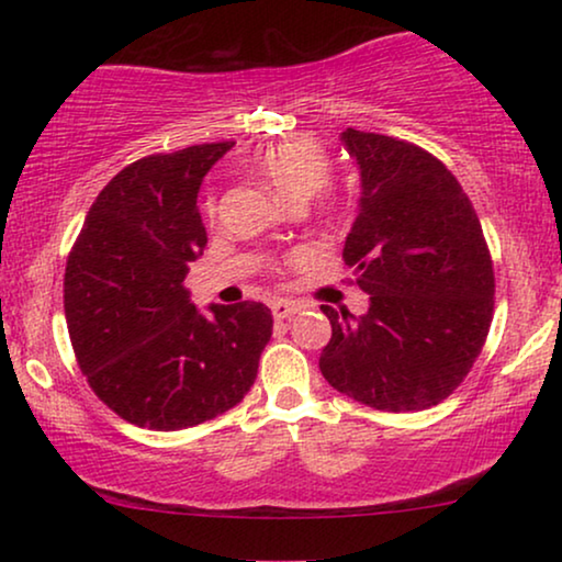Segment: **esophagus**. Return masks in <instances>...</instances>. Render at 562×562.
<instances>
[{
  "instance_id": "esophagus-1",
  "label": "esophagus",
  "mask_w": 562,
  "mask_h": 562,
  "mask_svg": "<svg viewBox=\"0 0 562 562\" xmlns=\"http://www.w3.org/2000/svg\"><path fill=\"white\" fill-rule=\"evenodd\" d=\"M299 310H302V304L289 302V299H276V302L271 304V312H273L276 319H289V317H294V314H296Z\"/></svg>"
}]
</instances>
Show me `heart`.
Segmentation results:
<instances>
[{
    "instance_id": "b5f03b06",
    "label": "heart",
    "mask_w": 562,
    "mask_h": 562,
    "mask_svg": "<svg viewBox=\"0 0 562 562\" xmlns=\"http://www.w3.org/2000/svg\"><path fill=\"white\" fill-rule=\"evenodd\" d=\"M250 166L276 194L294 204L317 194L329 176V156L314 137H286L266 145L252 156Z\"/></svg>"
}]
</instances>
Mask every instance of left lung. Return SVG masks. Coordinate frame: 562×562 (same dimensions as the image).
Segmentation results:
<instances>
[{
  "mask_svg": "<svg viewBox=\"0 0 562 562\" xmlns=\"http://www.w3.org/2000/svg\"><path fill=\"white\" fill-rule=\"evenodd\" d=\"M360 168L358 217L342 258L371 304L360 317L322 304L333 337L319 371L381 412L440 404L471 371L494 317V263L456 176L398 137L342 133Z\"/></svg>",
  "mask_w": 562,
  "mask_h": 562,
  "instance_id": "obj_1",
  "label": "left lung"
}]
</instances>
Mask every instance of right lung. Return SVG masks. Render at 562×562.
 I'll use <instances>...</instances> for the list:
<instances>
[{
    "label": "right lung",
    "mask_w": 562,
    "mask_h": 562,
    "mask_svg": "<svg viewBox=\"0 0 562 562\" xmlns=\"http://www.w3.org/2000/svg\"><path fill=\"white\" fill-rule=\"evenodd\" d=\"M233 145H191L122 168L68 256L74 352L91 391L130 425L173 432L233 409L271 340L266 304H212L202 314L183 286L206 245L199 187Z\"/></svg>",
    "instance_id": "obj_1"
}]
</instances>
